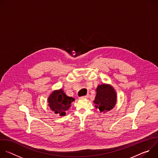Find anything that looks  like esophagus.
<instances>
[{"label":"esophagus","mask_w":158,"mask_h":158,"mask_svg":"<svg viewBox=\"0 0 158 158\" xmlns=\"http://www.w3.org/2000/svg\"><path fill=\"white\" fill-rule=\"evenodd\" d=\"M88 98V95H86V96H82L81 98L82 99H86Z\"/></svg>","instance_id":"34e87169"}]
</instances>
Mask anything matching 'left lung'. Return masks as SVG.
I'll use <instances>...</instances> for the list:
<instances>
[{
	"mask_svg": "<svg viewBox=\"0 0 158 158\" xmlns=\"http://www.w3.org/2000/svg\"><path fill=\"white\" fill-rule=\"evenodd\" d=\"M96 90L97 93L93 102L101 112L109 111L115 106L117 101L116 93L110 85L102 84L99 85Z\"/></svg>",
	"mask_w": 158,
	"mask_h": 158,
	"instance_id": "obj_1",
	"label": "left lung"
}]
</instances>
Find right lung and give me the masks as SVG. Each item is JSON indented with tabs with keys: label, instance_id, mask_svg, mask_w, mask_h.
Wrapping results in <instances>:
<instances>
[{
	"label": "right lung",
	"instance_id": "obj_1",
	"mask_svg": "<svg viewBox=\"0 0 158 158\" xmlns=\"http://www.w3.org/2000/svg\"><path fill=\"white\" fill-rule=\"evenodd\" d=\"M74 100V98L67 96L60 89L54 91L51 94L48 98V105L54 113L64 116L65 115V111L69 109L71 102Z\"/></svg>",
	"mask_w": 158,
	"mask_h": 158
}]
</instances>
